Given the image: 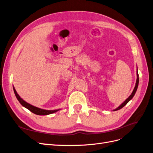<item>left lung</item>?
Listing matches in <instances>:
<instances>
[{
  "label": "left lung",
  "mask_w": 153,
  "mask_h": 153,
  "mask_svg": "<svg viewBox=\"0 0 153 153\" xmlns=\"http://www.w3.org/2000/svg\"><path fill=\"white\" fill-rule=\"evenodd\" d=\"M137 81H136V84H135V86H134V89H133V91H132L131 94V95L129 96V97H128L127 99H126V101H124V102L122 103L119 107L117 108L116 109H115V110H113V111L119 110H120V109L123 108L124 106H126V104H128V102L129 101H131V99H133V97H134V95L135 93H136V91H137V90L138 86V82H139V77H138V68H137Z\"/></svg>",
  "instance_id": "left-lung-1"
}]
</instances>
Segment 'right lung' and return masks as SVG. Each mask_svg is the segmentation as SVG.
I'll use <instances>...</instances> for the list:
<instances>
[{
    "label": "right lung",
    "mask_w": 153,
    "mask_h": 153,
    "mask_svg": "<svg viewBox=\"0 0 153 153\" xmlns=\"http://www.w3.org/2000/svg\"><path fill=\"white\" fill-rule=\"evenodd\" d=\"M13 90H14V93L15 94V96L16 99H18V101H19V102L24 107H25V108L28 109L29 111H30L31 112H33V113L36 115H47L49 114H52V113H54L58 111L59 110H60L61 109H58V110H44V109H42L40 108H38L34 106L33 105H31L29 103L27 102L26 101H25L23 99H22L20 95L17 94L15 88L14 86H13Z\"/></svg>",
    "instance_id": "right-lung-1"
}]
</instances>
